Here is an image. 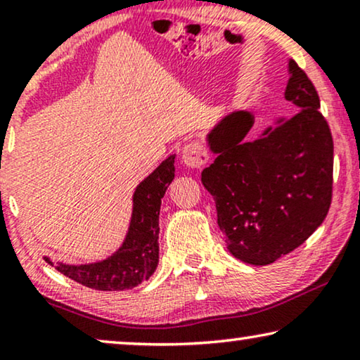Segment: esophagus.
<instances>
[{
  "mask_svg": "<svg viewBox=\"0 0 360 360\" xmlns=\"http://www.w3.org/2000/svg\"><path fill=\"white\" fill-rule=\"evenodd\" d=\"M181 158H182V163H184L187 168L200 169L209 163L210 156H209V150L205 148V145L194 140L182 146Z\"/></svg>",
  "mask_w": 360,
  "mask_h": 360,
  "instance_id": "34e87169",
  "label": "esophagus"
}]
</instances>
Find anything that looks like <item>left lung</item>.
<instances>
[{
    "mask_svg": "<svg viewBox=\"0 0 360 360\" xmlns=\"http://www.w3.org/2000/svg\"><path fill=\"white\" fill-rule=\"evenodd\" d=\"M285 99L300 108L248 141L252 115L236 110L207 135L212 153L202 184L236 259L266 266L307 241L326 219L333 195V136L307 73L290 60Z\"/></svg>",
    "mask_w": 360,
    "mask_h": 360,
    "instance_id": "left-lung-1",
    "label": "left lung"
}]
</instances>
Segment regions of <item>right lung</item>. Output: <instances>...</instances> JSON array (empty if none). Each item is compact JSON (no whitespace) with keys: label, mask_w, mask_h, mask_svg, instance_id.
Segmentation results:
<instances>
[{"label":"right lung","mask_w":360,"mask_h":360,"mask_svg":"<svg viewBox=\"0 0 360 360\" xmlns=\"http://www.w3.org/2000/svg\"><path fill=\"white\" fill-rule=\"evenodd\" d=\"M174 155H171L136 186L130 226L122 246L112 256L93 264H65L44 259L63 276L94 290H127L153 274L160 259V207L174 179Z\"/></svg>","instance_id":"1"}]
</instances>
